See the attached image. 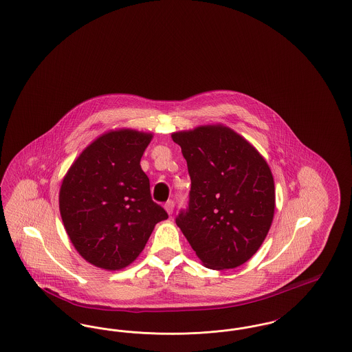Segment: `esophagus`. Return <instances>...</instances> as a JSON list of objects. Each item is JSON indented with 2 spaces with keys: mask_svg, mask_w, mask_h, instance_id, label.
I'll return each instance as SVG.
<instances>
[{
  "mask_svg": "<svg viewBox=\"0 0 352 352\" xmlns=\"http://www.w3.org/2000/svg\"><path fill=\"white\" fill-rule=\"evenodd\" d=\"M165 210H166V212H168V215H171L173 211H174V201H166V203H165Z\"/></svg>",
  "mask_w": 352,
  "mask_h": 352,
  "instance_id": "obj_1",
  "label": "esophagus"
}]
</instances>
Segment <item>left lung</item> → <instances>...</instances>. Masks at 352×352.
<instances>
[{
    "label": "left lung",
    "mask_w": 352,
    "mask_h": 352,
    "mask_svg": "<svg viewBox=\"0 0 352 352\" xmlns=\"http://www.w3.org/2000/svg\"><path fill=\"white\" fill-rule=\"evenodd\" d=\"M171 138L191 178L188 208L177 226L206 268L243 265L261 247L274 217V181L265 158L223 124Z\"/></svg>",
    "instance_id": "8db88e82"
}]
</instances>
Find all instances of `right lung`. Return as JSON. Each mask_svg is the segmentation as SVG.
Instances as JSON below:
<instances>
[{"instance_id":"add662e5","label":"right lung","mask_w":352,"mask_h":352,"mask_svg":"<svg viewBox=\"0 0 352 352\" xmlns=\"http://www.w3.org/2000/svg\"><path fill=\"white\" fill-rule=\"evenodd\" d=\"M153 133L108 131L68 168L59 190V211L78 253L89 264L120 270L145 248L166 211L151 201L140 161Z\"/></svg>"}]
</instances>
